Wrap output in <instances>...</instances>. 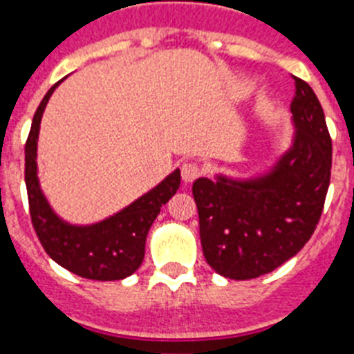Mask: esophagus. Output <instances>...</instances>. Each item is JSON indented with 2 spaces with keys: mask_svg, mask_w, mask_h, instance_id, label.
<instances>
[{
  "mask_svg": "<svg viewBox=\"0 0 354 354\" xmlns=\"http://www.w3.org/2000/svg\"><path fill=\"white\" fill-rule=\"evenodd\" d=\"M200 174H202V170L196 162H184L180 167V175H183L184 183H193Z\"/></svg>",
  "mask_w": 354,
  "mask_h": 354,
  "instance_id": "34e87169",
  "label": "esophagus"
}]
</instances>
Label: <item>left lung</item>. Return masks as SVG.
Returning <instances> with one entry per match:
<instances>
[{"instance_id": "1", "label": "left lung", "mask_w": 354, "mask_h": 354, "mask_svg": "<svg viewBox=\"0 0 354 354\" xmlns=\"http://www.w3.org/2000/svg\"><path fill=\"white\" fill-rule=\"evenodd\" d=\"M294 84V138L270 171L193 183L204 257L225 278L250 280L277 270L306 245L323 212L331 138L310 84L298 77Z\"/></svg>"}]
</instances>
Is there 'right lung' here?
Wrapping results in <instances>:
<instances>
[{"instance_id": "add662e5", "label": "right lung", "mask_w": 354, "mask_h": 354, "mask_svg": "<svg viewBox=\"0 0 354 354\" xmlns=\"http://www.w3.org/2000/svg\"><path fill=\"white\" fill-rule=\"evenodd\" d=\"M53 84L35 111L24 147V180L31 223L49 257L77 277L88 280H122L138 270L145 255V241L159 211L177 193L180 170H174L149 193L126 209L93 225H71L56 216L40 189L37 177V142L42 113L49 97L60 84Z\"/></svg>"}]
</instances>
